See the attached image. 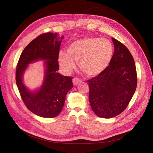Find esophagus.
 Wrapping results in <instances>:
<instances>
[{
    "mask_svg": "<svg viewBox=\"0 0 153 153\" xmlns=\"http://www.w3.org/2000/svg\"><path fill=\"white\" fill-rule=\"evenodd\" d=\"M73 84H75V85H77V84H80V83L82 82V79H80V78L75 77L73 79Z\"/></svg>",
    "mask_w": 153,
    "mask_h": 153,
    "instance_id": "34e87169",
    "label": "esophagus"
}]
</instances>
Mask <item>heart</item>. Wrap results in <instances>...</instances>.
Masks as SVG:
<instances>
[{"label":"heart","mask_w":153,"mask_h":153,"mask_svg":"<svg viewBox=\"0 0 153 153\" xmlns=\"http://www.w3.org/2000/svg\"><path fill=\"white\" fill-rule=\"evenodd\" d=\"M114 52V45L109 39L89 37L69 44L67 53L60 52L59 61L66 73L71 72L75 68V62H76L81 70L87 76H94L108 68Z\"/></svg>","instance_id":"1"}]
</instances>
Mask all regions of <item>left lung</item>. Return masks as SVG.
I'll return each instance as SVG.
<instances>
[{
    "label": "left lung",
    "instance_id": "8db88e82",
    "mask_svg": "<svg viewBox=\"0 0 153 153\" xmlns=\"http://www.w3.org/2000/svg\"><path fill=\"white\" fill-rule=\"evenodd\" d=\"M114 53L105 70L87 80L89 100L100 117L112 118L126 108L135 93L137 76L134 59L126 47L112 38Z\"/></svg>",
    "mask_w": 153,
    "mask_h": 153
}]
</instances>
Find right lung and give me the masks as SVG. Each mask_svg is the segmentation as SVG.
Listing matches in <instances>:
<instances>
[{
	"mask_svg": "<svg viewBox=\"0 0 153 153\" xmlns=\"http://www.w3.org/2000/svg\"><path fill=\"white\" fill-rule=\"evenodd\" d=\"M57 36L47 32L32 40L21 53L16 69V83L24 104L32 113L46 118L55 117L61 113L68 92L73 87V77L57 73L62 41ZM63 38L62 36L61 39ZM39 59L45 61V79L39 90L30 91L22 82V75L29 63Z\"/></svg>",
	"mask_w": 153,
	"mask_h": 153,
	"instance_id": "obj_1",
	"label": "right lung"
}]
</instances>
